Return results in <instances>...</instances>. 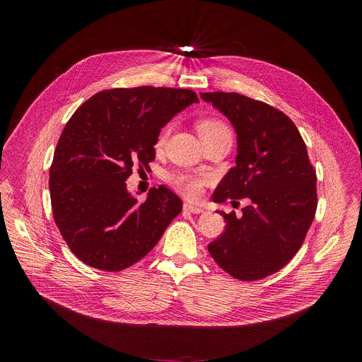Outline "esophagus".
Instances as JSON below:
<instances>
[{
	"instance_id": "esophagus-1",
	"label": "esophagus",
	"mask_w": 362,
	"mask_h": 362,
	"mask_svg": "<svg viewBox=\"0 0 362 362\" xmlns=\"http://www.w3.org/2000/svg\"><path fill=\"white\" fill-rule=\"evenodd\" d=\"M183 210H185V211H189V213H194V214H199V213L204 211V208H201V206H198V205H194V204L185 202Z\"/></svg>"
}]
</instances>
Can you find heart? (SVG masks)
<instances>
[{"label": "heart", "mask_w": 362, "mask_h": 362, "mask_svg": "<svg viewBox=\"0 0 362 362\" xmlns=\"http://www.w3.org/2000/svg\"><path fill=\"white\" fill-rule=\"evenodd\" d=\"M168 132H170L168 126H165L161 130L160 136L157 139V146H163L165 144ZM198 132L201 135V139H205L216 135H221V133H230V129L224 122L218 119H204L198 123ZM168 182L171 186L176 187L179 192H182L189 198H195L201 194L202 179L199 177H194L191 175H185V173H176V175L168 176Z\"/></svg>", "instance_id": "1"}]
</instances>
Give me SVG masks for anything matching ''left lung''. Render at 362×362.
<instances>
[{"instance_id": "left-lung-1", "label": "left lung", "mask_w": 362, "mask_h": 362, "mask_svg": "<svg viewBox=\"0 0 362 362\" xmlns=\"http://www.w3.org/2000/svg\"><path fill=\"white\" fill-rule=\"evenodd\" d=\"M232 123L236 165L221 179L214 202L248 198L242 217L226 214V230L208 245L220 267L239 280H259L299 251L317 210V176L295 123L277 108L235 92H201Z\"/></svg>"}]
</instances>
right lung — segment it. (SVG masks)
Instances as JSON below:
<instances>
[{"mask_svg": "<svg viewBox=\"0 0 362 362\" xmlns=\"http://www.w3.org/2000/svg\"><path fill=\"white\" fill-rule=\"evenodd\" d=\"M194 90L117 88L95 93L74 111L57 144L49 194L57 227L85 264L120 272L144 258L182 211L180 198L160 185L138 204L126 187L133 164L156 160L160 130Z\"/></svg>", "mask_w": 362, "mask_h": 362, "instance_id": "obj_1", "label": "right lung"}]
</instances>
